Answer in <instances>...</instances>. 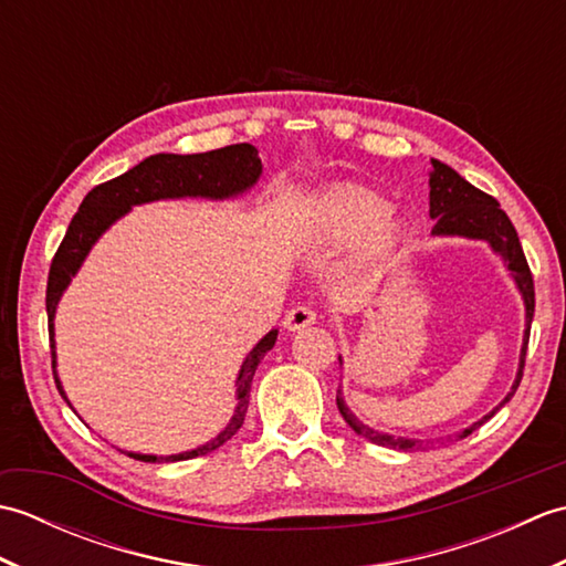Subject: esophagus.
<instances>
[{"instance_id": "34e87169", "label": "esophagus", "mask_w": 566, "mask_h": 566, "mask_svg": "<svg viewBox=\"0 0 566 566\" xmlns=\"http://www.w3.org/2000/svg\"><path fill=\"white\" fill-rule=\"evenodd\" d=\"M314 323H316V311L308 308V306H296L284 316V328L294 331V333L314 326Z\"/></svg>"}]
</instances>
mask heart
<instances>
[{
	"label": "heart",
	"mask_w": 566,
	"mask_h": 566,
	"mask_svg": "<svg viewBox=\"0 0 566 566\" xmlns=\"http://www.w3.org/2000/svg\"><path fill=\"white\" fill-rule=\"evenodd\" d=\"M384 209H387V201L377 191L359 185H335L323 191L314 203V231L323 243L340 245L363 235L371 224L365 238V255L379 260L401 238L399 221H394L391 216L378 219Z\"/></svg>",
	"instance_id": "obj_1"
}]
</instances>
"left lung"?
I'll return each mask as SVG.
<instances>
[{
    "instance_id": "8db88e82",
    "label": "left lung",
    "mask_w": 566,
    "mask_h": 566,
    "mask_svg": "<svg viewBox=\"0 0 566 566\" xmlns=\"http://www.w3.org/2000/svg\"><path fill=\"white\" fill-rule=\"evenodd\" d=\"M430 219H436V226H432V233L436 235H464V238H482L489 240L491 248L496 252H501L503 260H506L509 270L513 274L515 284L525 298V340H523V350H521V369H518V379L513 384V391L499 403V408L503 403L511 401V396L518 389V384L523 379V369H525V353H527V338H531V323H533V314H535V284H533V272L527 268L525 252L518 240V233L511 223V219L499 207V201L494 197H489L486 191L476 189L474 185H469L464 177L457 175L452 167H448L440 160H432V172H430ZM338 401L340 413L345 418V423L350 426L357 436L367 438L369 442L381 444V448H394V450H426L430 444H448L454 440H462L467 436L484 426L486 420L494 416L496 411H491L489 416H484L482 420H476L474 426L464 428L462 432H457L454 438L448 440H436V442H418V440H406V438H391L387 432H377L367 428L365 423L350 413V408L345 406V401L340 399V391L335 396Z\"/></svg>"
}]
</instances>
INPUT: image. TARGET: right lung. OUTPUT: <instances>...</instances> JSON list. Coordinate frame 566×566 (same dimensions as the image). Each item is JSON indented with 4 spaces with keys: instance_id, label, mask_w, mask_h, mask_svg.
I'll return each mask as SVG.
<instances>
[{
    "instance_id": "right-lung-1",
    "label": "right lung",
    "mask_w": 566,
    "mask_h": 566,
    "mask_svg": "<svg viewBox=\"0 0 566 566\" xmlns=\"http://www.w3.org/2000/svg\"><path fill=\"white\" fill-rule=\"evenodd\" d=\"M262 172V163L258 158L255 146L250 143H235V146H226L219 150L197 153V155H172L160 153L150 155L143 163H138L134 170L118 175L109 182H102L94 187L84 201L80 203L77 213L65 231L63 243L57 245L51 272H48V286H45V311H48V335H51V357L55 367V345H53V316L55 306L60 302L65 286L70 284L72 274L77 272L84 255L94 245L106 228H109L118 216H124L136 203H146L155 199H175V197H211L223 199L233 197L258 182ZM276 340V331H270L258 343L255 350L248 355L243 369L238 375V408L231 423L221 432L219 438L201 444V448L191 452H179L170 457H155V454H136L128 452V457L140 462H179V460H195V457L209 454L219 450L223 442L231 440L240 430L248 413L250 403V384L255 377V369L264 353L272 350ZM55 377V369H53ZM55 387L60 396L65 399V391L60 387L55 377ZM67 401V399H65Z\"/></svg>"
}]
</instances>
